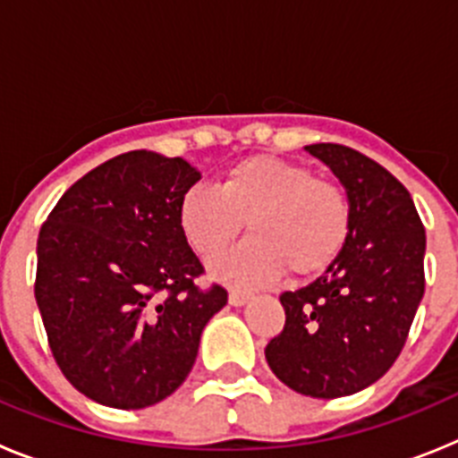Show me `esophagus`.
Listing matches in <instances>:
<instances>
[{
    "instance_id": "1",
    "label": "esophagus",
    "mask_w": 458,
    "mask_h": 458,
    "mask_svg": "<svg viewBox=\"0 0 458 458\" xmlns=\"http://www.w3.org/2000/svg\"><path fill=\"white\" fill-rule=\"evenodd\" d=\"M248 302H250L248 293H241V291H232V293H229V305L242 307V305H248Z\"/></svg>"
}]
</instances>
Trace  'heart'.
Returning a JSON list of instances; mask_svg holds the SVG:
<instances>
[{
    "label": "heart",
    "mask_w": 458,
    "mask_h": 458,
    "mask_svg": "<svg viewBox=\"0 0 458 458\" xmlns=\"http://www.w3.org/2000/svg\"><path fill=\"white\" fill-rule=\"evenodd\" d=\"M245 222L252 238L210 261V273L250 289L286 268L310 275L333 264L349 238L351 204L339 185L273 156L248 157L216 188L194 185L181 197V232L201 257L222 252Z\"/></svg>",
    "instance_id": "1"
}]
</instances>
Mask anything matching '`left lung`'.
<instances>
[{"label": "left lung", "mask_w": 458, "mask_h": 458, "mask_svg": "<svg viewBox=\"0 0 458 458\" xmlns=\"http://www.w3.org/2000/svg\"><path fill=\"white\" fill-rule=\"evenodd\" d=\"M346 190L351 232L321 277L279 295L284 330L266 346L291 390L337 399L386 374L406 344L424 295L427 236L411 192L371 157L342 144H310Z\"/></svg>", "instance_id": "1"}]
</instances>
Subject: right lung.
I'll list each match as a JSON object with an SVG mask.
<instances>
[{"instance_id":"1","label":"right lung","mask_w":458,"mask_h":458,"mask_svg":"<svg viewBox=\"0 0 458 458\" xmlns=\"http://www.w3.org/2000/svg\"><path fill=\"white\" fill-rule=\"evenodd\" d=\"M201 179L183 157L116 156L64 192L38 233V302L56 365L93 402L140 411L179 390L226 291L204 273L179 225Z\"/></svg>"}]
</instances>
